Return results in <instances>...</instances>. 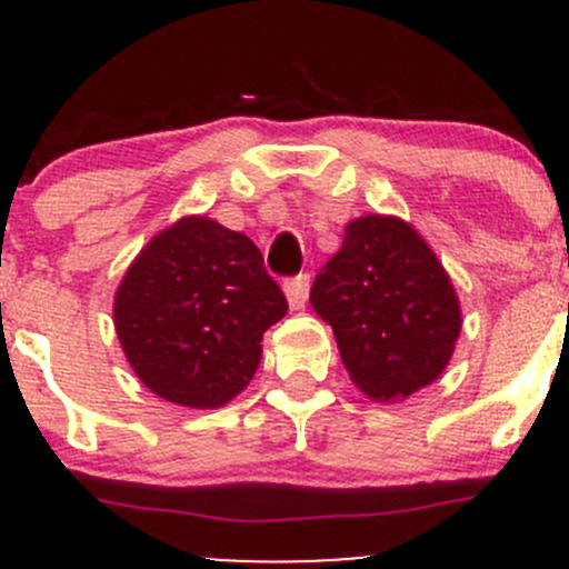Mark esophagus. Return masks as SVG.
Segmentation results:
<instances>
[{
    "label": "esophagus",
    "instance_id": "esophagus-1",
    "mask_svg": "<svg viewBox=\"0 0 569 569\" xmlns=\"http://www.w3.org/2000/svg\"><path fill=\"white\" fill-rule=\"evenodd\" d=\"M283 291H286V299H289L291 310H299V307H305L307 293H310V276L289 278L283 283Z\"/></svg>",
    "mask_w": 569,
    "mask_h": 569
}]
</instances>
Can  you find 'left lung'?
I'll return each instance as SVG.
<instances>
[{
    "mask_svg": "<svg viewBox=\"0 0 569 569\" xmlns=\"http://www.w3.org/2000/svg\"><path fill=\"white\" fill-rule=\"evenodd\" d=\"M335 329L350 380L371 398H407L441 375L460 337V305L436 253L407 221H350L310 289Z\"/></svg>",
    "mask_w": 569,
    "mask_h": 569,
    "instance_id": "obj_1",
    "label": "left lung"
}]
</instances>
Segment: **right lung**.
<instances>
[{
  "label": "right lung",
  "mask_w": 569,
  "mask_h": 569,
  "mask_svg": "<svg viewBox=\"0 0 569 569\" xmlns=\"http://www.w3.org/2000/svg\"><path fill=\"white\" fill-rule=\"evenodd\" d=\"M286 310L262 251L243 232L187 217L130 264L114 297V326L152 393L213 409L251 382L262 335Z\"/></svg>",
  "instance_id": "obj_1"
}]
</instances>
